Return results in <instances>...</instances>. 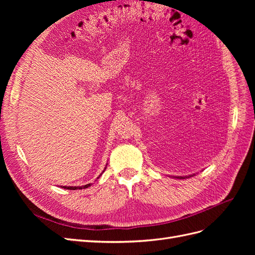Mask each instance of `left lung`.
Instances as JSON below:
<instances>
[{"label": "left lung", "instance_id": "8db88e82", "mask_svg": "<svg viewBox=\"0 0 255 255\" xmlns=\"http://www.w3.org/2000/svg\"><path fill=\"white\" fill-rule=\"evenodd\" d=\"M195 175V174H192ZM192 175H188V176H174V177H177V179H185V177H189V176H192Z\"/></svg>", "mask_w": 255, "mask_h": 255}]
</instances>
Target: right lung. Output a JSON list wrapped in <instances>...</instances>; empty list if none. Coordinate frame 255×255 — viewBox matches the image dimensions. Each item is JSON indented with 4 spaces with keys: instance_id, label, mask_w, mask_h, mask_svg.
<instances>
[{
    "instance_id": "right-lung-1",
    "label": "right lung",
    "mask_w": 255,
    "mask_h": 255,
    "mask_svg": "<svg viewBox=\"0 0 255 255\" xmlns=\"http://www.w3.org/2000/svg\"><path fill=\"white\" fill-rule=\"evenodd\" d=\"M105 169H106V167H105ZM105 169H104V171H105ZM104 171H103V172H104ZM103 172H102V173H103ZM102 173L98 176V179H99L100 176L102 175ZM89 186H91V184H90V183H89V184H86V185H84V186H60V187H63V188H65V189L75 190V189H85V188H88Z\"/></svg>"
}]
</instances>
